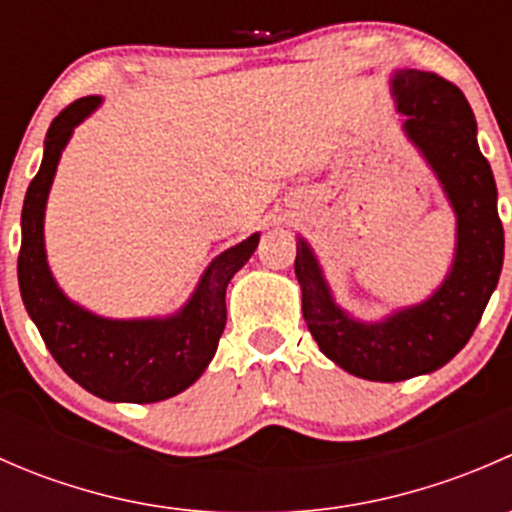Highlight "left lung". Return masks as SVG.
Instances as JSON below:
<instances>
[{
	"label": "left lung",
	"mask_w": 512,
	"mask_h": 512,
	"mask_svg": "<svg viewBox=\"0 0 512 512\" xmlns=\"http://www.w3.org/2000/svg\"><path fill=\"white\" fill-rule=\"evenodd\" d=\"M404 133L431 165L456 215V252L431 297L376 322H361L334 302L322 265L297 237L294 275L302 314L322 354L369 381L431 374L453 359L476 332L503 270L505 237L498 188L476 138V116L461 89L428 71L404 69L391 79Z\"/></svg>",
	"instance_id": "1"
}]
</instances>
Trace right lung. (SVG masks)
<instances>
[{
	"label": "right lung",
	"mask_w": 512,
	"mask_h": 512,
	"mask_svg": "<svg viewBox=\"0 0 512 512\" xmlns=\"http://www.w3.org/2000/svg\"><path fill=\"white\" fill-rule=\"evenodd\" d=\"M98 106L101 96L79 98L46 131L41 168L22 208L19 289L46 349L76 384L103 401L153 404L195 384L213 361L227 319L225 289L252 257L260 232L220 252L188 302L168 317L108 319L66 297L46 262V200L71 133Z\"/></svg>",
	"instance_id": "1"
}]
</instances>
